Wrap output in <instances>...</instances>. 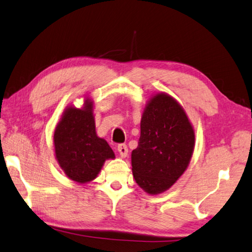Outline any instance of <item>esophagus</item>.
Wrapping results in <instances>:
<instances>
[{"instance_id":"1","label":"esophagus","mask_w":252,"mask_h":252,"mask_svg":"<svg viewBox=\"0 0 252 252\" xmlns=\"http://www.w3.org/2000/svg\"><path fill=\"white\" fill-rule=\"evenodd\" d=\"M118 153L122 158H126L127 156V153H129L126 145H119L118 146Z\"/></svg>"}]
</instances>
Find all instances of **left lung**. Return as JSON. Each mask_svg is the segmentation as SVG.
I'll return each mask as SVG.
<instances>
[{"instance_id":"1","label":"left lung","mask_w":252,"mask_h":252,"mask_svg":"<svg viewBox=\"0 0 252 252\" xmlns=\"http://www.w3.org/2000/svg\"><path fill=\"white\" fill-rule=\"evenodd\" d=\"M138 147L131 154L135 183L146 193L169 189L189 165L195 131L183 106L167 93H157L143 110Z\"/></svg>"}]
</instances>
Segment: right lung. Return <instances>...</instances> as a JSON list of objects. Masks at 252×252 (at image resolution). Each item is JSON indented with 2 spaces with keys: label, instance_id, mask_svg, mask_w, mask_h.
I'll return each mask as SVG.
<instances>
[{
  "label": "right lung",
  "instance_id": "obj_1",
  "mask_svg": "<svg viewBox=\"0 0 252 252\" xmlns=\"http://www.w3.org/2000/svg\"><path fill=\"white\" fill-rule=\"evenodd\" d=\"M56 159L71 181L85 184L94 181L107 159L115 155L95 130L93 101L84 98L81 109L67 106L54 132Z\"/></svg>",
  "mask_w": 252,
  "mask_h": 252
}]
</instances>
